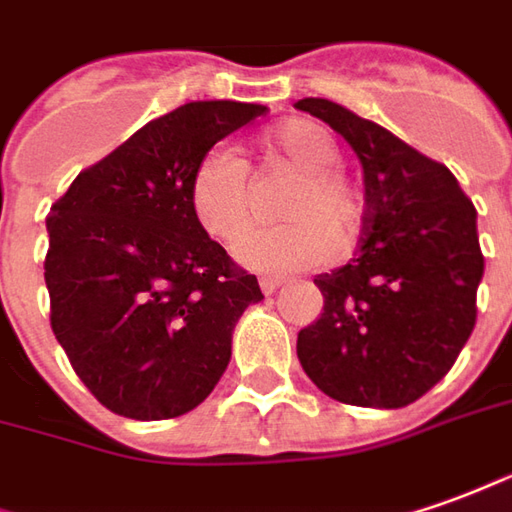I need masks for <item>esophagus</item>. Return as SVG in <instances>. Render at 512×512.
Returning a JSON list of instances; mask_svg holds the SVG:
<instances>
[{
    "label": "esophagus",
    "mask_w": 512,
    "mask_h": 512,
    "mask_svg": "<svg viewBox=\"0 0 512 512\" xmlns=\"http://www.w3.org/2000/svg\"><path fill=\"white\" fill-rule=\"evenodd\" d=\"M280 285H283V280H277V277H263V280H260V291H263V294H274Z\"/></svg>",
    "instance_id": "1"
}]
</instances>
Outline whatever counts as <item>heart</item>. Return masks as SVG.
<instances>
[{
	"label": "heart",
	"instance_id": "obj_1",
	"mask_svg": "<svg viewBox=\"0 0 512 512\" xmlns=\"http://www.w3.org/2000/svg\"><path fill=\"white\" fill-rule=\"evenodd\" d=\"M263 148L271 162L300 173L283 207L291 221L243 232L232 255L257 274H291L325 263L336 252V238H356L364 215L356 184L336 168L342 159L336 139L311 120H288L271 131ZM187 196L198 224L212 238L232 241L249 221V170L229 148L212 145L198 156Z\"/></svg>",
	"mask_w": 512,
	"mask_h": 512
}]
</instances>
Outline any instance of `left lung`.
Segmentation results:
<instances>
[{"mask_svg":"<svg viewBox=\"0 0 512 512\" xmlns=\"http://www.w3.org/2000/svg\"><path fill=\"white\" fill-rule=\"evenodd\" d=\"M297 109L350 142L367 204L358 255L314 277L325 308L300 330L297 356L333 401L401 409L454 367L476 325L485 257L474 204L446 165L384 125L325 97Z\"/></svg>","mask_w":512,"mask_h":512,"instance_id":"8db88e82","label":"left lung"}]
</instances>
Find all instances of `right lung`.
I'll use <instances>...</instances> for the list:
<instances>
[{"mask_svg":"<svg viewBox=\"0 0 512 512\" xmlns=\"http://www.w3.org/2000/svg\"><path fill=\"white\" fill-rule=\"evenodd\" d=\"M266 106L196 100L142 125L83 170L47 218L50 322L75 373L114 415L168 420L210 395L232 330L263 300L190 207L198 156Z\"/></svg>","mask_w":512,"mask_h":512,"instance_id":"1","label":"right lung"}]
</instances>
